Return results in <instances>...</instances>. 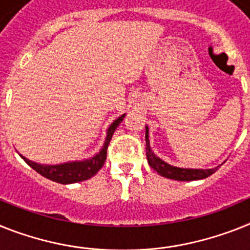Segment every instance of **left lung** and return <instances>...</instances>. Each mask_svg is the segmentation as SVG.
<instances>
[{
  "label": "left lung",
  "instance_id": "1",
  "mask_svg": "<svg viewBox=\"0 0 250 250\" xmlns=\"http://www.w3.org/2000/svg\"><path fill=\"white\" fill-rule=\"evenodd\" d=\"M146 156H147L148 165H150L157 174H160L161 177L169 178V179L175 180H183V182H188V180H197V179H205V178L209 177L211 174L215 173L217 170V167L213 169H183V167H171V165L167 164L165 161L156 156L152 152L150 147V141H148V127L146 125Z\"/></svg>",
  "mask_w": 250,
  "mask_h": 250
}]
</instances>
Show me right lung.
<instances>
[{"instance_id": "obj_1", "label": "right lung", "mask_w": 250, "mask_h": 250, "mask_svg": "<svg viewBox=\"0 0 250 250\" xmlns=\"http://www.w3.org/2000/svg\"><path fill=\"white\" fill-rule=\"evenodd\" d=\"M125 117V114L121 115L119 118L115 119L112 125H109L108 131H106V137L103 147L100 148V151L95 156H93L91 159H87V160L83 161H71V163H63V164L58 165H42L34 163V161L29 160L26 157H24L22 155L20 156L24 159V161L29 167H31L37 173H39L41 175H43L44 178L47 179L53 180V182H57L61 184H71V183H77V182H83V180L90 179L91 177H94L98 171L102 169V167L105 163L106 159V150H108V145L112 140V136L114 133V131L117 129V127L119 125L123 118Z\"/></svg>"}]
</instances>
